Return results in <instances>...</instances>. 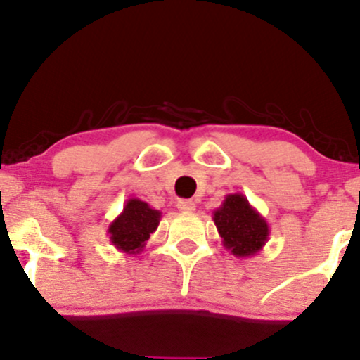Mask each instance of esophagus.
I'll return each instance as SVG.
<instances>
[{"label":"esophagus","instance_id":"1","mask_svg":"<svg viewBox=\"0 0 360 360\" xmlns=\"http://www.w3.org/2000/svg\"><path fill=\"white\" fill-rule=\"evenodd\" d=\"M177 209L183 210V212H193L195 202L193 200H179L177 202Z\"/></svg>","mask_w":360,"mask_h":360}]
</instances>
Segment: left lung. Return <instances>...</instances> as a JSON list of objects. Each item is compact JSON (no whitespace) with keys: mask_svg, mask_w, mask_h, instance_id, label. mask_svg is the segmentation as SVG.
I'll list each match as a JSON object with an SVG mask.
<instances>
[{"mask_svg":"<svg viewBox=\"0 0 360 360\" xmlns=\"http://www.w3.org/2000/svg\"><path fill=\"white\" fill-rule=\"evenodd\" d=\"M224 249L235 257L256 256L264 248L270 235L266 219L250 205L242 193H230L212 212Z\"/></svg>","mask_w":360,"mask_h":360,"instance_id":"obj_1","label":"left lung"}]
</instances>
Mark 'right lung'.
Here are the masks:
<instances>
[{
    "instance_id": "right-lung-1",
    "label": "right lung",
    "mask_w": 360,
    "mask_h": 360,
    "mask_svg": "<svg viewBox=\"0 0 360 360\" xmlns=\"http://www.w3.org/2000/svg\"><path fill=\"white\" fill-rule=\"evenodd\" d=\"M162 212L139 198H129L120 216L108 226L111 244L120 252L139 254L160 224Z\"/></svg>"
}]
</instances>
